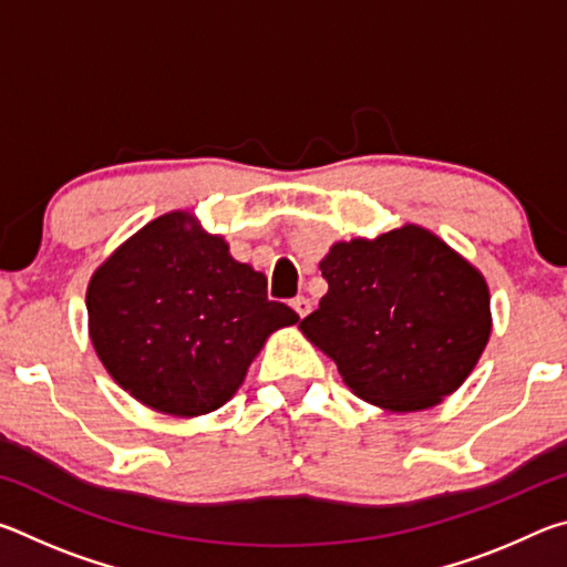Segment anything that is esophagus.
<instances>
[{
    "label": "esophagus",
    "instance_id": "34e87169",
    "mask_svg": "<svg viewBox=\"0 0 567 567\" xmlns=\"http://www.w3.org/2000/svg\"><path fill=\"white\" fill-rule=\"evenodd\" d=\"M292 310H295L297 315H300V318H305V315L312 310V302L307 300V297L300 295V297H295V300H292Z\"/></svg>",
    "mask_w": 567,
    "mask_h": 567
}]
</instances>
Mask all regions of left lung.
Listing matches in <instances>:
<instances>
[{
    "mask_svg": "<svg viewBox=\"0 0 567 567\" xmlns=\"http://www.w3.org/2000/svg\"><path fill=\"white\" fill-rule=\"evenodd\" d=\"M328 295L300 322L354 395L392 412L427 410L463 385L491 338L485 277L437 235L405 225L334 243Z\"/></svg>",
    "mask_w": 567,
    "mask_h": 567,
    "instance_id": "obj_1",
    "label": "left lung"
}]
</instances>
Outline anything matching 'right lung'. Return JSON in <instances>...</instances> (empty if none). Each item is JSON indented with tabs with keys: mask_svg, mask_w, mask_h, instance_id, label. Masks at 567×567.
I'll return each mask as SVG.
<instances>
[{
	"mask_svg": "<svg viewBox=\"0 0 567 567\" xmlns=\"http://www.w3.org/2000/svg\"><path fill=\"white\" fill-rule=\"evenodd\" d=\"M90 338L122 390L175 417L235 395L275 330L297 312L189 213H167L104 260L87 287Z\"/></svg>",
	"mask_w": 567,
	"mask_h": 567,
	"instance_id": "right-lung-1",
	"label": "right lung"
}]
</instances>
